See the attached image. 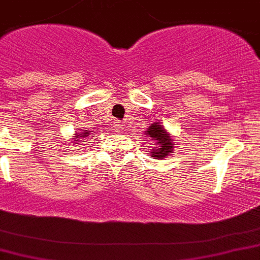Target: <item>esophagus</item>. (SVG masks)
<instances>
[{"label": "esophagus", "mask_w": 260, "mask_h": 260, "mask_svg": "<svg viewBox=\"0 0 260 260\" xmlns=\"http://www.w3.org/2000/svg\"><path fill=\"white\" fill-rule=\"evenodd\" d=\"M113 126H114V130H117V132H122L123 128H125V122H123V121H116Z\"/></svg>", "instance_id": "34e87169"}]
</instances>
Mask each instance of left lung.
<instances>
[{
	"label": "left lung",
	"mask_w": 260,
	"mask_h": 260,
	"mask_svg": "<svg viewBox=\"0 0 260 260\" xmlns=\"http://www.w3.org/2000/svg\"><path fill=\"white\" fill-rule=\"evenodd\" d=\"M146 137L149 139V152H151L152 157H157V158H162V157L168 156L173 149V143H171L170 135L165 132V128L158 123H153L149 126L147 130Z\"/></svg>",
	"instance_id": "obj_1"
}]
</instances>
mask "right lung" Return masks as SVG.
<instances>
[{
    "instance_id": "obj_1",
    "label": "right lung",
    "mask_w": 260,
    "mask_h": 260,
    "mask_svg": "<svg viewBox=\"0 0 260 260\" xmlns=\"http://www.w3.org/2000/svg\"><path fill=\"white\" fill-rule=\"evenodd\" d=\"M77 137L76 138H73V139H83V138H87V137H90V135H91V133L89 132V130H80V133H77ZM76 142H80V140H76Z\"/></svg>"
}]
</instances>
